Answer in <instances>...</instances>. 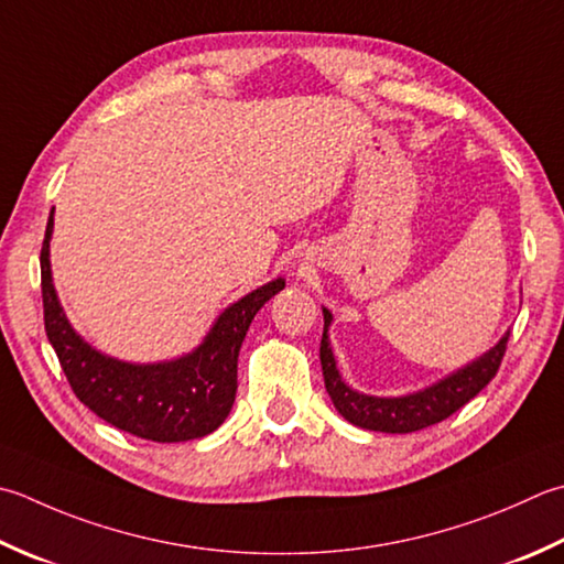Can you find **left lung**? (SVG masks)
I'll return each instance as SVG.
<instances>
[{"label":"left lung","instance_id":"1","mask_svg":"<svg viewBox=\"0 0 564 564\" xmlns=\"http://www.w3.org/2000/svg\"><path fill=\"white\" fill-rule=\"evenodd\" d=\"M323 315L325 329L323 341H319V364H323L325 389L329 393V399H333L335 408L345 421L364 430H377V433H415V430L435 425L440 421H445V417H449L455 411H459L462 405L469 403L474 395L496 377L511 335L506 333L499 339V345L491 347L487 355H481L479 359L467 364V367L457 369L455 373H449V377L440 379L433 386H427L423 391L381 399V395H367L349 389L345 379L339 377L327 335L329 325H333V313L323 307Z\"/></svg>","mask_w":564,"mask_h":564}]
</instances>
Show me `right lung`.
Instances as JSON below:
<instances>
[{
	"label": "right lung",
	"instance_id": "add662e5",
	"mask_svg": "<svg viewBox=\"0 0 564 564\" xmlns=\"http://www.w3.org/2000/svg\"><path fill=\"white\" fill-rule=\"evenodd\" d=\"M51 235L53 209L41 247L43 323L77 399L109 425L153 443H185L215 433L235 403L237 359L251 319L285 281L275 279L231 303L191 355L131 364L97 351L68 323L53 289Z\"/></svg>",
	"mask_w": 564,
	"mask_h": 564
}]
</instances>
